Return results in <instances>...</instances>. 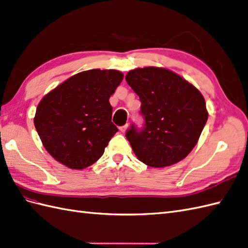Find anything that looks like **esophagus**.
Wrapping results in <instances>:
<instances>
[{"label": "esophagus", "instance_id": "1", "mask_svg": "<svg viewBox=\"0 0 248 248\" xmlns=\"http://www.w3.org/2000/svg\"><path fill=\"white\" fill-rule=\"evenodd\" d=\"M127 127H128V125L126 124V125L121 126V127H120L119 129H120V131H121V132H125V131H126V129H127Z\"/></svg>", "mask_w": 248, "mask_h": 248}]
</instances>
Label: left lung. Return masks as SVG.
I'll use <instances>...</instances> for the list:
<instances>
[{"mask_svg":"<svg viewBox=\"0 0 248 248\" xmlns=\"http://www.w3.org/2000/svg\"><path fill=\"white\" fill-rule=\"evenodd\" d=\"M141 101L145 124L126 132L137 158L152 167H166L186 158L208 118L202 93L173 71L136 68L125 77Z\"/></svg>","mask_w":248,"mask_h":248,"instance_id":"obj_1","label":"left lung"}]
</instances>
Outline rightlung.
Wrapping results in <instances>:
<instances>
[{"label": "right lung", "instance_id": "obj_1", "mask_svg": "<svg viewBox=\"0 0 248 248\" xmlns=\"http://www.w3.org/2000/svg\"><path fill=\"white\" fill-rule=\"evenodd\" d=\"M122 80V72L114 69L82 71L41 100L33 122L53 159L84 170L101 158L118 131L109 98Z\"/></svg>", "mask_w": 248, "mask_h": 248}]
</instances>
